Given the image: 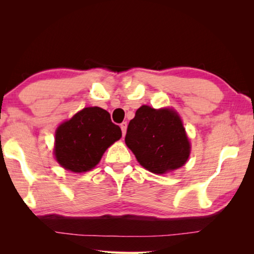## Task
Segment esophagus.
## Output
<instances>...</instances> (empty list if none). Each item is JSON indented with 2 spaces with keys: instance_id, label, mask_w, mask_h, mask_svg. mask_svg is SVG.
<instances>
[{
  "instance_id": "esophagus-1",
  "label": "esophagus",
  "mask_w": 254,
  "mask_h": 254,
  "mask_svg": "<svg viewBox=\"0 0 254 254\" xmlns=\"http://www.w3.org/2000/svg\"><path fill=\"white\" fill-rule=\"evenodd\" d=\"M127 122H123V123H121V130H122V134H123V136L126 135V133H127Z\"/></svg>"
}]
</instances>
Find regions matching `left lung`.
I'll return each instance as SVG.
<instances>
[{
	"label": "left lung",
	"mask_w": 254,
	"mask_h": 254,
	"mask_svg": "<svg viewBox=\"0 0 254 254\" xmlns=\"http://www.w3.org/2000/svg\"><path fill=\"white\" fill-rule=\"evenodd\" d=\"M126 143L140 165L157 175L180 168L190 153L182 119L173 109H137L127 126Z\"/></svg>",
	"instance_id": "obj_1"
}]
</instances>
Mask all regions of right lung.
<instances>
[{
    "label": "right lung",
    "mask_w": 254,
    "mask_h": 254,
    "mask_svg": "<svg viewBox=\"0 0 254 254\" xmlns=\"http://www.w3.org/2000/svg\"><path fill=\"white\" fill-rule=\"evenodd\" d=\"M122 136L119 126L101 107H85L56 130V160L72 173L92 170L103 153Z\"/></svg>",
    "instance_id": "add662e5"
}]
</instances>
